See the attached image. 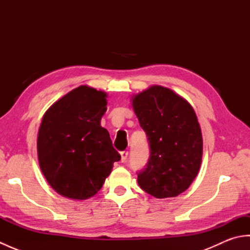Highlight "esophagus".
Returning <instances> with one entry per match:
<instances>
[{"instance_id": "obj_1", "label": "esophagus", "mask_w": 250, "mask_h": 250, "mask_svg": "<svg viewBox=\"0 0 250 250\" xmlns=\"http://www.w3.org/2000/svg\"><path fill=\"white\" fill-rule=\"evenodd\" d=\"M120 156H121V162H125L126 159H128L129 152L128 151H121L120 152Z\"/></svg>"}]
</instances>
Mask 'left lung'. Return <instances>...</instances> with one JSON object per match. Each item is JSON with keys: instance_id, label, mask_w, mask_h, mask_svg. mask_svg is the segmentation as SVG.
<instances>
[{"instance_id": "obj_1", "label": "left lung", "mask_w": 250, "mask_h": 250, "mask_svg": "<svg viewBox=\"0 0 250 250\" xmlns=\"http://www.w3.org/2000/svg\"><path fill=\"white\" fill-rule=\"evenodd\" d=\"M132 107L149 141L140 187L158 199L173 198L192 184L201 167L203 140L196 115L171 89L151 86L132 98Z\"/></svg>"}]
</instances>
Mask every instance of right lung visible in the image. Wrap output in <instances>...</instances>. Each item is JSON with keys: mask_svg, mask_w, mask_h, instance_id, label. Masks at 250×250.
<instances>
[{"mask_svg": "<svg viewBox=\"0 0 250 250\" xmlns=\"http://www.w3.org/2000/svg\"><path fill=\"white\" fill-rule=\"evenodd\" d=\"M107 94L79 86L47 109L37 135L42 173L58 193L91 198L102 188L120 155L101 126Z\"/></svg>", "mask_w": 250, "mask_h": 250, "instance_id": "right-lung-1", "label": "right lung"}]
</instances>
